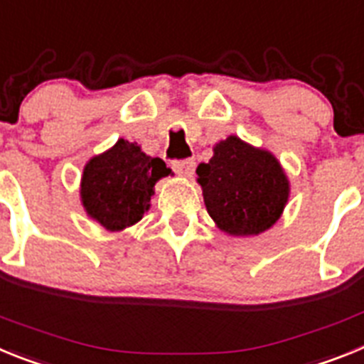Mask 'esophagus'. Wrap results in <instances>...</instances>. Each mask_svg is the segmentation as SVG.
Listing matches in <instances>:
<instances>
[{
    "mask_svg": "<svg viewBox=\"0 0 364 364\" xmlns=\"http://www.w3.org/2000/svg\"><path fill=\"white\" fill-rule=\"evenodd\" d=\"M172 168H173V172L179 173V176H183V178H191L192 173H194L196 161L194 159L172 161Z\"/></svg>",
    "mask_w": 364,
    "mask_h": 364,
    "instance_id": "1",
    "label": "esophagus"
}]
</instances>
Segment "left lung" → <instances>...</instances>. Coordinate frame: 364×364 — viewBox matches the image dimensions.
Returning a JSON list of instances; mask_svg holds the SVG:
<instances>
[{"label": "left lung", "mask_w": 364, "mask_h": 364, "mask_svg": "<svg viewBox=\"0 0 364 364\" xmlns=\"http://www.w3.org/2000/svg\"><path fill=\"white\" fill-rule=\"evenodd\" d=\"M208 214L227 235L257 236L280 218L289 196L282 166L269 151L230 135L198 168Z\"/></svg>", "instance_id": "obj_1"}]
</instances>
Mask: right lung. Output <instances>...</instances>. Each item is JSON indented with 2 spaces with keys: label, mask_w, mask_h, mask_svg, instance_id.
Here are the masks:
<instances>
[{
  "label": "right lung",
  "mask_w": 364,
  "mask_h": 364,
  "mask_svg": "<svg viewBox=\"0 0 364 364\" xmlns=\"http://www.w3.org/2000/svg\"><path fill=\"white\" fill-rule=\"evenodd\" d=\"M168 173L163 159L146 156L135 143L119 139L112 150L86 164L82 203L107 230H122L143 218L150 207L154 185Z\"/></svg>",
  "instance_id": "right-lung-1"
}]
</instances>
